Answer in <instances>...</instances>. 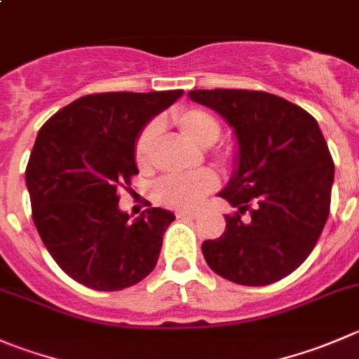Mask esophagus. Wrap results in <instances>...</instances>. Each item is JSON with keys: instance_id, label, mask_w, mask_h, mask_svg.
Wrapping results in <instances>:
<instances>
[{"instance_id": "1", "label": "esophagus", "mask_w": 359, "mask_h": 359, "mask_svg": "<svg viewBox=\"0 0 359 359\" xmlns=\"http://www.w3.org/2000/svg\"><path fill=\"white\" fill-rule=\"evenodd\" d=\"M179 219H194L198 217V212H177Z\"/></svg>"}]
</instances>
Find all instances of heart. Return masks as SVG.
<instances>
[{
    "label": "heart",
    "mask_w": 359,
    "mask_h": 359,
    "mask_svg": "<svg viewBox=\"0 0 359 359\" xmlns=\"http://www.w3.org/2000/svg\"><path fill=\"white\" fill-rule=\"evenodd\" d=\"M173 123L180 133L198 147H210L221 138V123L214 114L203 109H182L175 112ZM161 137V123L151 121L142 128L135 140V163L140 170L147 172L154 166L156 149ZM214 158L224 163L228 154L224 151H214ZM219 179L212 170L187 173V175H166L152 187L156 201L173 210H191L201 203L207 194L217 189Z\"/></svg>",
    "instance_id": "obj_1"
}]
</instances>
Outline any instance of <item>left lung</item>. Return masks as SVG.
<instances>
[{
	"label": "left lung",
	"mask_w": 359,
	"mask_h": 359,
	"mask_svg": "<svg viewBox=\"0 0 359 359\" xmlns=\"http://www.w3.org/2000/svg\"><path fill=\"white\" fill-rule=\"evenodd\" d=\"M189 98L221 114L240 147L238 170L219 193L236 212L219 238L201 243L205 261L235 284L277 283L307 259L330 215L335 166L318 121L264 91L198 89Z\"/></svg>",
	"instance_id": "8db88e82"
}]
</instances>
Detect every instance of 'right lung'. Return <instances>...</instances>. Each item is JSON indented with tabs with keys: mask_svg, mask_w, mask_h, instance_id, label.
<instances>
[{
	"mask_svg": "<svg viewBox=\"0 0 359 359\" xmlns=\"http://www.w3.org/2000/svg\"><path fill=\"white\" fill-rule=\"evenodd\" d=\"M182 93L87 95L38 131L26 166L31 215L50 256L79 284L121 291L154 270L175 215L149 208L130 222L117 203L138 175V133Z\"/></svg>",
	"mask_w": 359,
	"mask_h": 359,
	"instance_id": "right-lung-1",
	"label": "right lung"
}]
</instances>
